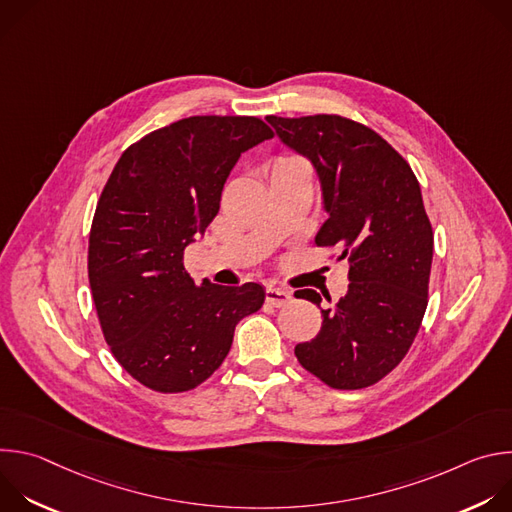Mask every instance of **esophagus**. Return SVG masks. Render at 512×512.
<instances>
[{
	"label": "esophagus",
	"instance_id": "1",
	"mask_svg": "<svg viewBox=\"0 0 512 512\" xmlns=\"http://www.w3.org/2000/svg\"><path fill=\"white\" fill-rule=\"evenodd\" d=\"M265 302L269 306H275V308H283L291 302V294L287 289H281V287H267L265 289Z\"/></svg>",
	"mask_w": 512,
	"mask_h": 512
}]
</instances>
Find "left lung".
<instances>
[{
    "label": "left lung",
    "mask_w": 512,
    "mask_h": 512,
    "mask_svg": "<svg viewBox=\"0 0 512 512\" xmlns=\"http://www.w3.org/2000/svg\"><path fill=\"white\" fill-rule=\"evenodd\" d=\"M267 121L320 178L328 218L316 245L340 247L350 263L346 296L322 310L320 332L296 356L332 389L371 387L403 360L427 308L433 233L419 182L367 125L340 115ZM300 298L322 304L314 289Z\"/></svg>",
    "instance_id": "8db88e82"
}]
</instances>
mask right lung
Masks as SVG:
<instances>
[{
	"mask_svg": "<svg viewBox=\"0 0 512 512\" xmlns=\"http://www.w3.org/2000/svg\"><path fill=\"white\" fill-rule=\"evenodd\" d=\"M271 137L259 117L180 119L129 145L101 192L89 235L93 302L113 356L152 391L204 383L235 326L265 302L259 283L196 285L184 249L212 223L241 154Z\"/></svg>",
	"mask_w": 512,
	"mask_h": 512,
	"instance_id": "right-lung-1",
	"label": "right lung"
}]
</instances>
